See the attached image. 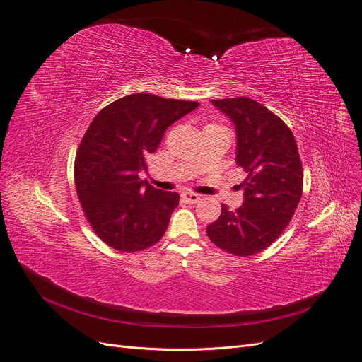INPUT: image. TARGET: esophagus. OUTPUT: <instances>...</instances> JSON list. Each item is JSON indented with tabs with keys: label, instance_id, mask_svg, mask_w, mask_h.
Masks as SVG:
<instances>
[{
	"label": "esophagus",
	"instance_id": "1",
	"mask_svg": "<svg viewBox=\"0 0 362 362\" xmlns=\"http://www.w3.org/2000/svg\"><path fill=\"white\" fill-rule=\"evenodd\" d=\"M199 199H201V197L194 192H183L182 194V201L186 204H197Z\"/></svg>",
	"mask_w": 362,
	"mask_h": 362
}]
</instances>
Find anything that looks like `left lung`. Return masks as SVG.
Masks as SVG:
<instances>
[{
	"mask_svg": "<svg viewBox=\"0 0 362 362\" xmlns=\"http://www.w3.org/2000/svg\"><path fill=\"white\" fill-rule=\"evenodd\" d=\"M211 103L235 124L236 164L248 177L242 205H221L206 235L223 251L250 257L269 248L295 214L303 186L299 152L292 130L267 107L246 97Z\"/></svg>",
	"mask_w": 362,
	"mask_h": 362,
	"instance_id": "left-lung-1",
	"label": "left lung"
}]
</instances>
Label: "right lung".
<instances>
[{"mask_svg": "<svg viewBox=\"0 0 362 362\" xmlns=\"http://www.w3.org/2000/svg\"><path fill=\"white\" fill-rule=\"evenodd\" d=\"M199 103L132 93L103 108L89 124L74 160V185L93 232L111 248L136 252L167 230L179 194L141 180L146 158L164 132Z\"/></svg>", "mask_w": 362, "mask_h": 362, "instance_id": "obj_1", "label": "right lung"}]
</instances>
